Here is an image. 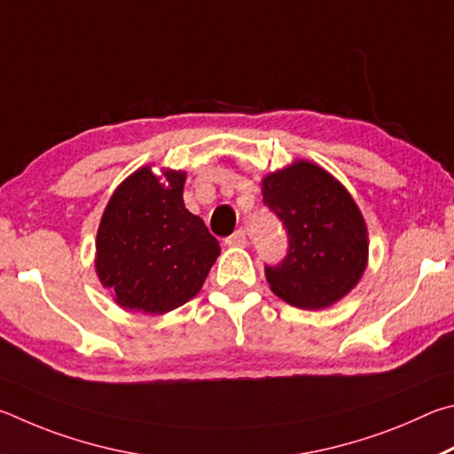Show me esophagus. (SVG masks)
Segmentation results:
<instances>
[{
    "instance_id": "1",
    "label": "esophagus",
    "mask_w": 454,
    "mask_h": 454,
    "mask_svg": "<svg viewBox=\"0 0 454 454\" xmlns=\"http://www.w3.org/2000/svg\"><path fill=\"white\" fill-rule=\"evenodd\" d=\"M225 243L229 247H245L247 245V233H245V229H237L233 235H229Z\"/></svg>"
}]
</instances>
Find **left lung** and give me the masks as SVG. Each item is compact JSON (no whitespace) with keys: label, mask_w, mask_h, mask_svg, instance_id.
I'll return each instance as SVG.
<instances>
[{"label":"left lung","mask_w":454,"mask_h":454,"mask_svg":"<svg viewBox=\"0 0 454 454\" xmlns=\"http://www.w3.org/2000/svg\"><path fill=\"white\" fill-rule=\"evenodd\" d=\"M263 203L289 237L285 259L265 267L275 295L309 311L343 299L369 257L367 225L351 193L323 167L299 159L265 175Z\"/></svg>","instance_id":"left-lung-1"}]
</instances>
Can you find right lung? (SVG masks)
Segmentation results:
<instances>
[{"mask_svg": "<svg viewBox=\"0 0 454 454\" xmlns=\"http://www.w3.org/2000/svg\"><path fill=\"white\" fill-rule=\"evenodd\" d=\"M185 173L141 167L111 195L95 241V271L129 311L163 315L201 291L219 241L183 203Z\"/></svg>", "mask_w": 454, "mask_h": 454, "instance_id": "add662e5", "label": "right lung"}]
</instances>
